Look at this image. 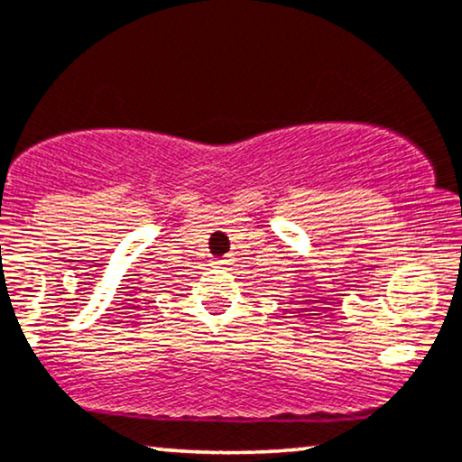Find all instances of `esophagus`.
<instances>
[{
    "mask_svg": "<svg viewBox=\"0 0 462 462\" xmlns=\"http://www.w3.org/2000/svg\"><path fill=\"white\" fill-rule=\"evenodd\" d=\"M227 263H230V260H227V258H221V260H215V264H219V266H224V264H227Z\"/></svg>",
    "mask_w": 462,
    "mask_h": 462,
    "instance_id": "obj_1",
    "label": "esophagus"
}]
</instances>
